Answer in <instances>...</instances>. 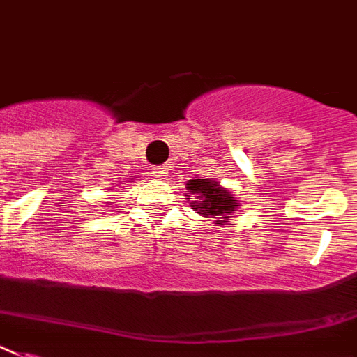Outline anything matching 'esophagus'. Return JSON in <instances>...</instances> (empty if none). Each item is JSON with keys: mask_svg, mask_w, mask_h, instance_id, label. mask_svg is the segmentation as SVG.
Instances as JSON below:
<instances>
[{"mask_svg": "<svg viewBox=\"0 0 357 357\" xmlns=\"http://www.w3.org/2000/svg\"><path fill=\"white\" fill-rule=\"evenodd\" d=\"M152 174H154L155 178L165 179L167 178V174H169V169H167V167H154V169H152Z\"/></svg>", "mask_w": 357, "mask_h": 357, "instance_id": "1", "label": "esophagus"}]
</instances>
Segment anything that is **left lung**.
<instances>
[{"label": "left lung", "instance_id": "1", "mask_svg": "<svg viewBox=\"0 0 357 357\" xmlns=\"http://www.w3.org/2000/svg\"><path fill=\"white\" fill-rule=\"evenodd\" d=\"M187 190L192 194L187 196V199L190 197L194 199V211L205 218H215L220 225H223L221 220H227L234 214V208L238 206L232 194L221 188L212 179H190L187 183Z\"/></svg>", "mask_w": 357, "mask_h": 357}]
</instances>
